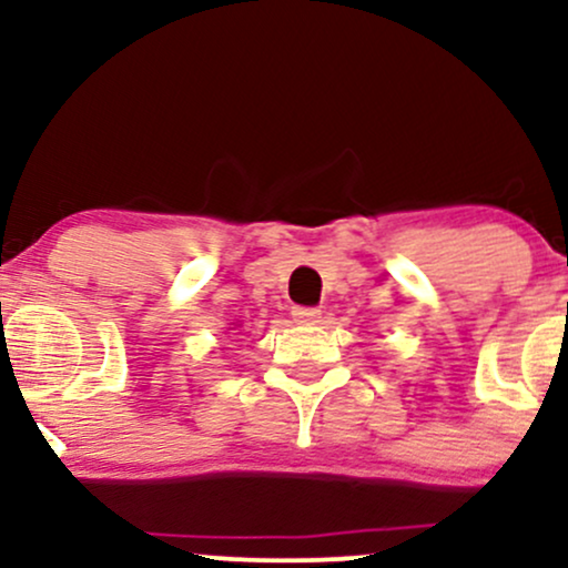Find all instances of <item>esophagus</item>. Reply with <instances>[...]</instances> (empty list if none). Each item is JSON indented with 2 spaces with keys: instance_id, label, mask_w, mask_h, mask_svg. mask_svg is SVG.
I'll list each match as a JSON object with an SVG mask.
<instances>
[{
  "instance_id": "esophagus-1",
  "label": "esophagus",
  "mask_w": 568,
  "mask_h": 568,
  "mask_svg": "<svg viewBox=\"0 0 568 568\" xmlns=\"http://www.w3.org/2000/svg\"><path fill=\"white\" fill-rule=\"evenodd\" d=\"M293 321L296 323H304V325H312L321 321V310H315V306H293Z\"/></svg>"
}]
</instances>
